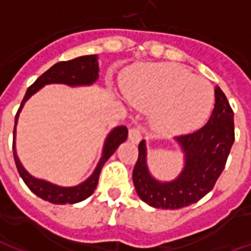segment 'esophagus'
I'll use <instances>...</instances> for the list:
<instances>
[{
  "instance_id": "obj_1",
  "label": "esophagus",
  "mask_w": 251,
  "mask_h": 251,
  "mask_svg": "<svg viewBox=\"0 0 251 251\" xmlns=\"http://www.w3.org/2000/svg\"><path fill=\"white\" fill-rule=\"evenodd\" d=\"M129 140L131 142H140L142 140V131L140 126H133L129 130Z\"/></svg>"
}]
</instances>
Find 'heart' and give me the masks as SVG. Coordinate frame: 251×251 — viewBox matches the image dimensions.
<instances>
[{
	"label": "heart",
	"mask_w": 251,
	"mask_h": 251,
	"mask_svg": "<svg viewBox=\"0 0 251 251\" xmlns=\"http://www.w3.org/2000/svg\"><path fill=\"white\" fill-rule=\"evenodd\" d=\"M127 98L153 110V124L165 133H183L201 125L214 106V88L205 77L175 64H148L122 80Z\"/></svg>",
	"instance_id": "b5f03b06"
}]
</instances>
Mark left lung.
I'll list each match as a JSON object with an SVG mask.
<instances>
[{
  "label": "left lung",
  "instance_id": "1",
  "mask_svg": "<svg viewBox=\"0 0 251 251\" xmlns=\"http://www.w3.org/2000/svg\"><path fill=\"white\" fill-rule=\"evenodd\" d=\"M234 140V111L225 93L216 87L208 122L196 131L176 137L185 157L184 169L177 179L169 183L153 179L147 167L145 141L140 142L133 169L137 194L147 204L163 210H177L199 201L223 172Z\"/></svg>",
  "mask_w": 251,
  "mask_h": 251
}]
</instances>
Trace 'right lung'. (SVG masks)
Masks as SVG:
<instances>
[{
    "instance_id": "obj_1",
    "label": "right lung",
    "mask_w": 251,
    "mask_h": 251,
    "mask_svg": "<svg viewBox=\"0 0 251 251\" xmlns=\"http://www.w3.org/2000/svg\"><path fill=\"white\" fill-rule=\"evenodd\" d=\"M98 62H97V55H87V56H79L72 60L67 62H59L46 71L40 77L36 79V82L30 86L23 102L20 104V109L14 118V129H13V156L14 163L17 167L21 179L24 180V183L28 185V188L37 195L41 199L51 201L53 204H74L77 201L87 199L90 195L93 194L94 189L97 188L99 180V175L102 171V167L104 163L109 160V157L115 152V149L120 147L122 142L126 141L127 138V127L126 126H118L114 130L111 131L109 137L106 138L103 147V153L102 157L99 160L97 168L94 171V174L88 177L86 181H83L82 184L76 187H59V185L51 184L46 180H39L32 177L24 167L20 163L19 157L16 154V148H14V140H16V125L19 120V113L21 107L24 106L26 99H29L30 95L40 90L43 86L50 84V83H64L68 86H80V84H91L98 79Z\"/></svg>"
}]
</instances>
